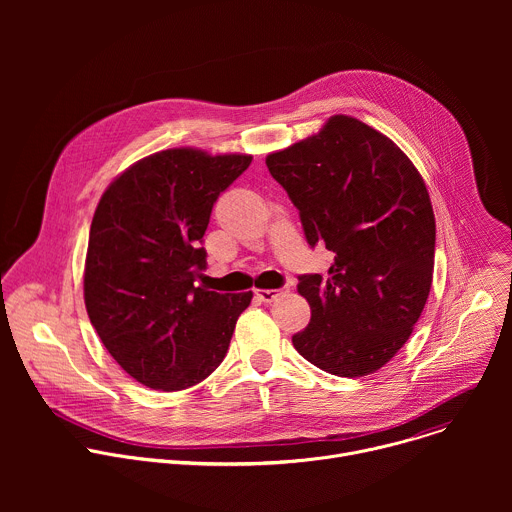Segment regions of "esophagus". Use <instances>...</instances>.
<instances>
[{
  "label": "esophagus",
  "instance_id": "1",
  "mask_svg": "<svg viewBox=\"0 0 512 512\" xmlns=\"http://www.w3.org/2000/svg\"><path fill=\"white\" fill-rule=\"evenodd\" d=\"M285 289H287V287H281V289H255V298H257L259 302H263V304H271V302L277 300V296L283 294Z\"/></svg>",
  "mask_w": 512,
  "mask_h": 512
}]
</instances>
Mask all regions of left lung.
I'll list each match as a JSON object with an SVG mask.
<instances>
[{
  "instance_id": "left-lung-1",
  "label": "left lung",
  "mask_w": 512,
  "mask_h": 512,
  "mask_svg": "<svg viewBox=\"0 0 512 512\" xmlns=\"http://www.w3.org/2000/svg\"><path fill=\"white\" fill-rule=\"evenodd\" d=\"M265 164L300 210L310 247L334 253L328 277H298L312 318L291 342L336 377L379 371L429 296L435 218L423 178L387 135L348 115Z\"/></svg>"
}]
</instances>
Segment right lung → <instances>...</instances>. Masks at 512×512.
<instances>
[{"label": "right lung", "mask_w": 512, "mask_h": 512, "mask_svg": "<svg viewBox=\"0 0 512 512\" xmlns=\"http://www.w3.org/2000/svg\"><path fill=\"white\" fill-rule=\"evenodd\" d=\"M251 156L164 150L127 168L95 210L85 306L119 367L158 391H182L223 362L253 294L196 285L210 212Z\"/></svg>", "instance_id": "right-lung-1"}]
</instances>
